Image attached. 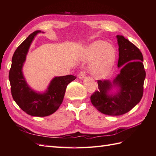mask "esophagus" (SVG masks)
Instances as JSON below:
<instances>
[{
  "label": "esophagus",
  "instance_id": "1",
  "mask_svg": "<svg viewBox=\"0 0 156 156\" xmlns=\"http://www.w3.org/2000/svg\"><path fill=\"white\" fill-rule=\"evenodd\" d=\"M85 76H86V71L85 70H82L78 74V78L80 79L84 78Z\"/></svg>",
  "mask_w": 156,
  "mask_h": 156
}]
</instances>
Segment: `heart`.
I'll return each mask as SVG.
<instances>
[{
	"mask_svg": "<svg viewBox=\"0 0 156 156\" xmlns=\"http://www.w3.org/2000/svg\"><path fill=\"white\" fill-rule=\"evenodd\" d=\"M98 56L91 66V71L95 75L106 74L112 67L115 59L114 48L104 41H96L91 44L89 49V58L94 59Z\"/></svg>",
	"mask_w": 156,
	"mask_h": 156,
	"instance_id": "heart-1",
	"label": "heart"
}]
</instances>
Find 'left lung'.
I'll return each instance as SVG.
<instances>
[{
    "label": "left lung",
    "instance_id": "8db88e82",
    "mask_svg": "<svg viewBox=\"0 0 156 156\" xmlns=\"http://www.w3.org/2000/svg\"><path fill=\"white\" fill-rule=\"evenodd\" d=\"M117 37L118 67L121 70L113 83L119 87V91L113 95H109L112 83L106 80H99L98 90L90 97L91 103L99 112L112 116L129 112L140 101L146 78L141 51L122 35H118Z\"/></svg>",
    "mask_w": 156,
    "mask_h": 156
}]
</instances>
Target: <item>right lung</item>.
I'll list each match as a JSON object with an SVG mask.
<instances>
[{"label":"right lung","instance_id":"obj_1","mask_svg":"<svg viewBox=\"0 0 156 156\" xmlns=\"http://www.w3.org/2000/svg\"><path fill=\"white\" fill-rule=\"evenodd\" d=\"M40 32L41 31L37 30L31 34L15 51L12 58L9 80L14 100L24 112L34 117H47L59 108L67 85L76 77L73 75L55 77L43 94H37L30 88L23 78L22 66L35 35Z\"/></svg>","mask_w":156,"mask_h":156}]
</instances>
